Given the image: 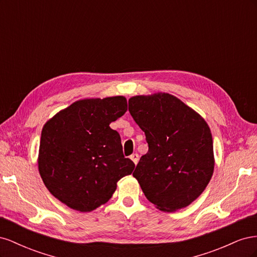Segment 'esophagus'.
<instances>
[{"mask_svg":"<svg viewBox=\"0 0 257 257\" xmlns=\"http://www.w3.org/2000/svg\"><path fill=\"white\" fill-rule=\"evenodd\" d=\"M130 158H131V160H132V161L134 162V164L136 165L137 163H138V160H139V158H138V154H137V153H133V154L131 155Z\"/></svg>","mask_w":257,"mask_h":257,"instance_id":"1","label":"esophagus"}]
</instances>
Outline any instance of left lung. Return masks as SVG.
I'll use <instances>...</instances> for the list:
<instances>
[{
    "label": "left lung",
    "mask_w": 257,
    "mask_h": 257,
    "mask_svg": "<svg viewBox=\"0 0 257 257\" xmlns=\"http://www.w3.org/2000/svg\"><path fill=\"white\" fill-rule=\"evenodd\" d=\"M128 110L149 146L133 173L145 196L164 212L188 207L213 175V142L208 123L165 92L132 96Z\"/></svg>",
    "instance_id": "obj_1"
}]
</instances>
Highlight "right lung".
Listing matches in <instances>:
<instances>
[{"label": "right lung", "mask_w": 257, "mask_h": 257, "mask_svg": "<svg viewBox=\"0 0 257 257\" xmlns=\"http://www.w3.org/2000/svg\"><path fill=\"white\" fill-rule=\"evenodd\" d=\"M127 110L126 98H83L50 118L42 131L38 172L52 195L71 209L90 212L106 204L116 182L135 164L124 158L109 124Z\"/></svg>", "instance_id": "1"}]
</instances>
